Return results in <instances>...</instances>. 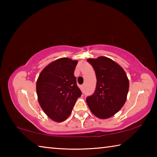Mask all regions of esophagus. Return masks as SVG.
Masks as SVG:
<instances>
[{"mask_svg": "<svg viewBox=\"0 0 157 157\" xmlns=\"http://www.w3.org/2000/svg\"><path fill=\"white\" fill-rule=\"evenodd\" d=\"M80 89L82 93H84V85H82V86H80Z\"/></svg>", "mask_w": 157, "mask_h": 157, "instance_id": "34e87169", "label": "esophagus"}]
</instances>
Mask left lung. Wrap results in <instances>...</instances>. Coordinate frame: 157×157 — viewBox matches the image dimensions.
Segmentation results:
<instances>
[{
	"mask_svg": "<svg viewBox=\"0 0 157 157\" xmlns=\"http://www.w3.org/2000/svg\"><path fill=\"white\" fill-rule=\"evenodd\" d=\"M94 68L97 83L94 94L86 103L95 116L110 118L123 107L129 90V80L123 68L105 57L87 59Z\"/></svg>",
	"mask_w": 157,
	"mask_h": 157,
	"instance_id": "left-lung-1",
	"label": "left lung"
}]
</instances>
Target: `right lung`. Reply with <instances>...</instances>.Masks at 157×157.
I'll list each match as a JSON object with an SVG mask.
<instances>
[{"label":"right lung","instance_id":"right-lung-1","mask_svg":"<svg viewBox=\"0 0 157 157\" xmlns=\"http://www.w3.org/2000/svg\"><path fill=\"white\" fill-rule=\"evenodd\" d=\"M78 61L61 58L48 65L36 82L39 105L45 113L56 122L70 116L82 92L74 76Z\"/></svg>","mask_w":157,"mask_h":157}]
</instances>
